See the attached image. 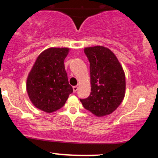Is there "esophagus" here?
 I'll list each match as a JSON object with an SVG mask.
<instances>
[{
  "instance_id": "obj_1",
  "label": "esophagus",
  "mask_w": 158,
  "mask_h": 158,
  "mask_svg": "<svg viewBox=\"0 0 158 158\" xmlns=\"http://www.w3.org/2000/svg\"><path fill=\"white\" fill-rule=\"evenodd\" d=\"M77 90H78V86H73V90L74 93H75V92H77Z\"/></svg>"
}]
</instances>
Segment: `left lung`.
<instances>
[{"instance_id": "1", "label": "left lung", "mask_w": 158, "mask_h": 158, "mask_svg": "<svg viewBox=\"0 0 158 158\" xmlns=\"http://www.w3.org/2000/svg\"><path fill=\"white\" fill-rule=\"evenodd\" d=\"M90 62V94L81 104L98 117L109 115L123 102L126 94V75L115 54L104 46L85 48Z\"/></svg>"}]
</instances>
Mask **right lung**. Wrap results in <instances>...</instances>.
I'll list each match as a JSON object with an SVG mask.
<instances>
[{"instance_id":"obj_1","label":"right lung","mask_w":158,"mask_h":158,"mask_svg":"<svg viewBox=\"0 0 158 158\" xmlns=\"http://www.w3.org/2000/svg\"><path fill=\"white\" fill-rule=\"evenodd\" d=\"M69 51L68 48H50L38 56L26 84L28 97L38 109L52 113L64 106L73 92L64 64Z\"/></svg>"}]
</instances>
